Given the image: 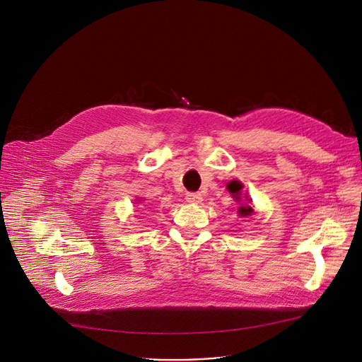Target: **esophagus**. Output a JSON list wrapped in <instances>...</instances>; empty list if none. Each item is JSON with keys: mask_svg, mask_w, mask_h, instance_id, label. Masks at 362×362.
I'll use <instances>...</instances> for the list:
<instances>
[{"mask_svg": "<svg viewBox=\"0 0 362 362\" xmlns=\"http://www.w3.org/2000/svg\"><path fill=\"white\" fill-rule=\"evenodd\" d=\"M186 201L189 204H199V202H202V194L198 192H190L186 194Z\"/></svg>", "mask_w": 362, "mask_h": 362, "instance_id": "esophagus-1", "label": "esophagus"}]
</instances>
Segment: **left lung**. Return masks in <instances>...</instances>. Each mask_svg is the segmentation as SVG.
I'll use <instances>...</instances> for the list:
<instances>
[{
  "label": "left lung",
  "instance_id": "obj_1",
  "mask_svg": "<svg viewBox=\"0 0 362 362\" xmlns=\"http://www.w3.org/2000/svg\"><path fill=\"white\" fill-rule=\"evenodd\" d=\"M228 190L231 192V193H235V194H238V192L243 189V185L238 182V180H233V182H229L228 183ZM238 199V198H237ZM247 201H251V199H247ZM238 214H240V216H247V215H251L252 214V208L250 206V205H245V206H240V209H238Z\"/></svg>",
  "mask_w": 362,
  "mask_h": 362
}]
</instances>
